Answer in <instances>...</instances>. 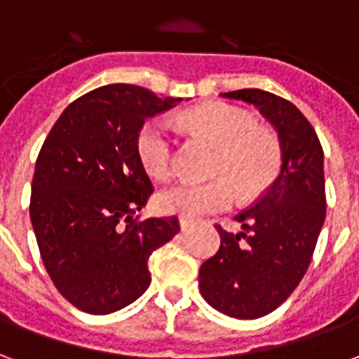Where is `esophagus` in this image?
<instances>
[{
	"instance_id": "1",
	"label": "esophagus",
	"mask_w": 359,
	"mask_h": 359,
	"mask_svg": "<svg viewBox=\"0 0 359 359\" xmlns=\"http://www.w3.org/2000/svg\"><path fill=\"white\" fill-rule=\"evenodd\" d=\"M196 223L194 221H192V219H180V231H188V229H192V226H194Z\"/></svg>"
}]
</instances>
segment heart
Returning a JSON list of instances; mask_svg holds the SVG:
<instances>
[{"label":"heart","instance_id":"1","mask_svg":"<svg viewBox=\"0 0 359 359\" xmlns=\"http://www.w3.org/2000/svg\"><path fill=\"white\" fill-rule=\"evenodd\" d=\"M190 136L215 146L208 182H179L157 196L167 213L196 219L226 210L234 202V190L242 200L262 194L277 179L280 144L269 128L254 125L248 113L226 103H210L179 117ZM138 156L146 171L156 179H169L175 171V142L169 126L154 118L138 133Z\"/></svg>","mask_w":359,"mask_h":359}]
</instances>
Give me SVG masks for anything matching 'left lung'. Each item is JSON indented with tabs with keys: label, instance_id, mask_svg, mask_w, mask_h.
Returning <instances> with one entry per match:
<instances>
[{
	"label": "left lung",
	"instance_id": "1",
	"mask_svg": "<svg viewBox=\"0 0 359 359\" xmlns=\"http://www.w3.org/2000/svg\"><path fill=\"white\" fill-rule=\"evenodd\" d=\"M256 105L277 128L280 172L254 205L236 215L241 233L221 225L217 254L200 267V292L225 316L257 319L300 285L325 221L323 148L302 111L280 95L246 88L221 94Z\"/></svg>",
	"mask_w": 359,
	"mask_h": 359
}]
</instances>
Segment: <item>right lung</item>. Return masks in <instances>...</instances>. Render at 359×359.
Segmentation results:
<instances>
[{
    "label": "right lung",
    "instance_id": "obj_1",
    "mask_svg": "<svg viewBox=\"0 0 359 359\" xmlns=\"http://www.w3.org/2000/svg\"><path fill=\"white\" fill-rule=\"evenodd\" d=\"M179 102L107 84L74 100L43 142L30 221L48 275L74 308L105 316L140 298L151 252L180 231L175 215L134 219L154 194L138 133Z\"/></svg>",
    "mask_w": 359,
    "mask_h": 359
}]
</instances>
